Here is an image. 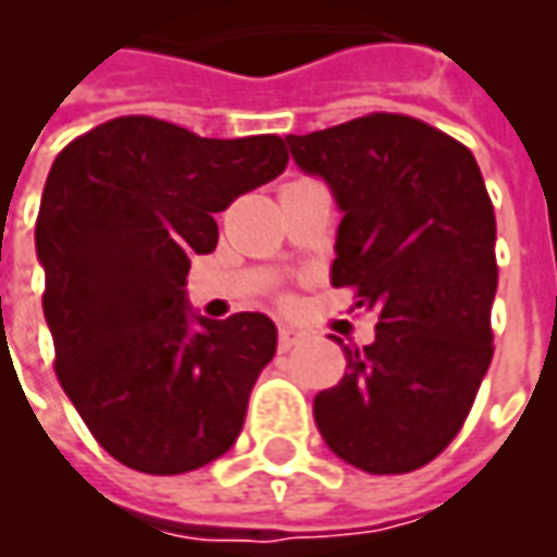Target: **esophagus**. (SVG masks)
<instances>
[{"label":"esophagus","instance_id":"1","mask_svg":"<svg viewBox=\"0 0 557 557\" xmlns=\"http://www.w3.org/2000/svg\"><path fill=\"white\" fill-rule=\"evenodd\" d=\"M304 339V331L295 325H280V349H292Z\"/></svg>","mask_w":557,"mask_h":557}]
</instances>
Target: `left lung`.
Returning <instances> with one entry per match:
<instances>
[{"instance_id": "left-lung-1", "label": "left lung", "mask_w": 557, "mask_h": 557, "mask_svg": "<svg viewBox=\"0 0 557 557\" xmlns=\"http://www.w3.org/2000/svg\"><path fill=\"white\" fill-rule=\"evenodd\" d=\"M339 220L331 283L375 310V339L313 399L315 426L349 466L406 474L454 442L492 361L495 211L474 154L418 119L373 113L286 137Z\"/></svg>"}]
</instances>
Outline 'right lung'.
Returning <instances> with one entry per match:
<instances>
[{"label": "right lung", "mask_w": 557, "mask_h": 557, "mask_svg": "<svg viewBox=\"0 0 557 557\" xmlns=\"http://www.w3.org/2000/svg\"><path fill=\"white\" fill-rule=\"evenodd\" d=\"M274 134L206 139L125 115L62 148L44 184L35 250L55 375L122 466L184 474L230 450L256 379L277 351L265 313L187 307L214 214L286 170Z\"/></svg>", "instance_id": "add662e5"}]
</instances>
